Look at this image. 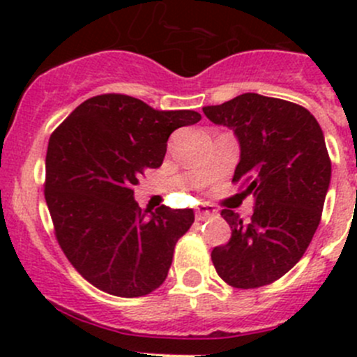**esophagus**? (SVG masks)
<instances>
[{
	"label": "esophagus",
	"mask_w": 357,
	"mask_h": 357,
	"mask_svg": "<svg viewBox=\"0 0 357 357\" xmlns=\"http://www.w3.org/2000/svg\"><path fill=\"white\" fill-rule=\"evenodd\" d=\"M214 214H215V211L211 207V205H202V207L197 208L195 218H197V221H205V219L211 218V215H214Z\"/></svg>",
	"instance_id": "1"
}]
</instances>
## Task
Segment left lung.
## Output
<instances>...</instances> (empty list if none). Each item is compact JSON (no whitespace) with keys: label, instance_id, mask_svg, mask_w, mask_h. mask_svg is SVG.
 <instances>
[{"label":"left lung","instance_id":"obj_1","mask_svg":"<svg viewBox=\"0 0 357 357\" xmlns=\"http://www.w3.org/2000/svg\"><path fill=\"white\" fill-rule=\"evenodd\" d=\"M204 114L238 138L233 183L243 181L255 205L250 222L222 208L231 238L212 250L214 268L235 289L269 285L301 261L321 221L332 178L325 136L307 109L257 93L204 107Z\"/></svg>","mask_w":357,"mask_h":357}]
</instances>
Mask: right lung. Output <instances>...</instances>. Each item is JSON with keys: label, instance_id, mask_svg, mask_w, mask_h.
<instances>
[{"label": "right lung", "instance_id": "right-lung-1", "mask_svg": "<svg viewBox=\"0 0 357 357\" xmlns=\"http://www.w3.org/2000/svg\"><path fill=\"white\" fill-rule=\"evenodd\" d=\"M195 110H155L107 93L77 107L50 136L45 199L55 236L75 271L117 297H142L167 278L192 208L143 211L135 186L162 165L172 131L197 124Z\"/></svg>", "mask_w": 357, "mask_h": 357}]
</instances>
